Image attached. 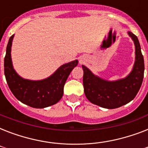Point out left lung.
Listing matches in <instances>:
<instances>
[{
    "label": "left lung",
    "mask_w": 148,
    "mask_h": 148,
    "mask_svg": "<svg viewBox=\"0 0 148 148\" xmlns=\"http://www.w3.org/2000/svg\"><path fill=\"white\" fill-rule=\"evenodd\" d=\"M135 46V61L131 73L124 78L107 81L95 75L82 65L83 84L86 97L91 103L101 108L114 109L133 100L142 84L145 72L144 57L137 36L128 31Z\"/></svg>",
    "instance_id": "left-lung-1"
}]
</instances>
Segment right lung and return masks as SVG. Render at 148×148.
Segmentation results:
<instances>
[{
    "mask_svg": "<svg viewBox=\"0 0 148 148\" xmlns=\"http://www.w3.org/2000/svg\"><path fill=\"white\" fill-rule=\"evenodd\" d=\"M14 37L12 35L9 39L4 58V75L13 95L31 108H45L57 103L62 97L65 82L72 70L77 65L78 60L61 65L51 76L43 80L24 79L13 67L10 52Z\"/></svg>",
    "mask_w": 148,
    "mask_h": 148,
    "instance_id": "1",
    "label": "right lung"
}]
</instances>
